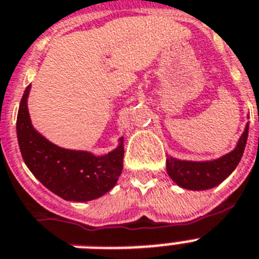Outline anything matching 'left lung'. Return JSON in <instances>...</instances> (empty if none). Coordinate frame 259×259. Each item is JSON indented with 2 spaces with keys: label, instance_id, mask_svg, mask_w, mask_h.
I'll list each match as a JSON object with an SVG mask.
<instances>
[{
  "label": "left lung",
  "instance_id": "obj_1",
  "mask_svg": "<svg viewBox=\"0 0 259 259\" xmlns=\"http://www.w3.org/2000/svg\"><path fill=\"white\" fill-rule=\"evenodd\" d=\"M249 123H246L241 138L237 142L236 149L225 154L221 158L205 162L179 160L168 156L166 160L167 174L179 187L186 190L203 191L219 186L233 172L240 163L245 146H246Z\"/></svg>",
  "mask_w": 259,
  "mask_h": 259
}]
</instances>
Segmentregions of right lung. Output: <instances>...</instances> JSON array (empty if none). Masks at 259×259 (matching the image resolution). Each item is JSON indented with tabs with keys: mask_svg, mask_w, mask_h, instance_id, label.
<instances>
[{
	"mask_svg": "<svg viewBox=\"0 0 259 259\" xmlns=\"http://www.w3.org/2000/svg\"><path fill=\"white\" fill-rule=\"evenodd\" d=\"M30 88L25 89L17 117V137L26 166L43 186L64 200L89 201L105 195L122 172V137L116 149L101 156L56 146L31 125Z\"/></svg>",
	"mask_w": 259,
	"mask_h": 259,
	"instance_id": "right-lung-1",
	"label": "right lung"
}]
</instances>
